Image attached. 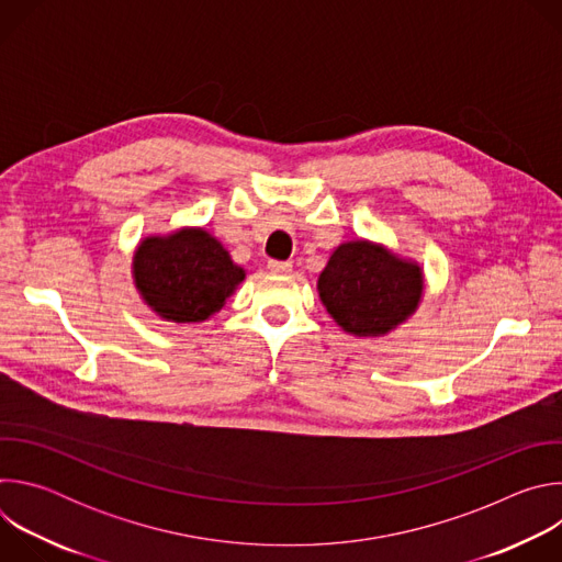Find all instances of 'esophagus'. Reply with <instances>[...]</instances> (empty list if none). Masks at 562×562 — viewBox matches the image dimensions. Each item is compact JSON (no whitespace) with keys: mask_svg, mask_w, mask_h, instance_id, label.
<instances>
[{"mask_svg":"<svg viewBox=\"0 0 562 562\" xmlns=\"http://www.w3.org/2000/svg\"><path fill=\"white\" fill-rule=\"evenodd\" d=\"M269 271H271L273 276H286V273H291V262L269 260Z\"/></svg>","mask_w":562,"mask_h":562,"instance_id":"34e87169","label":"esophagus"}]
</instances>
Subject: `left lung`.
Wrapping results in <instances>:
<instances>
[{
  "label": "left lung",
  "instance_id": "obj_1",
  "mask_svg": "<svg viewBox=\"0 0 562 562\" xmlns=\"http://www.w3.org/2000/svg\"><path fill=\"white\" fill-rule=\"evenodd\" d=\"M317 293L342 331L380 338L407 323L425 293L418 262L371 239L342 243L317 278Z\"/></svg>",
  "mask_w": 562,
  "mask_h": 562
}]
</instances>
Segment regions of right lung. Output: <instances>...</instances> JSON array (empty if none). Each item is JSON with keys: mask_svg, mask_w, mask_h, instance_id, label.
Instances as JSON below:
<instances>
[{"mask_svg": "<svg viewBox=\"0 0 562 562\" xmlns=\"http://www.w3.org/2000/svg\"><path fill=\"white\" fill-rule=\"evenodd\" d=\"M245 278L220 239L200 226L146 235L133 254L135 289L167 323H204Z\"/></svg>", "mask_w": 562, "mask_h": 562, "instance_id": "obj_1", "label": "right lung"}]
</instances>
